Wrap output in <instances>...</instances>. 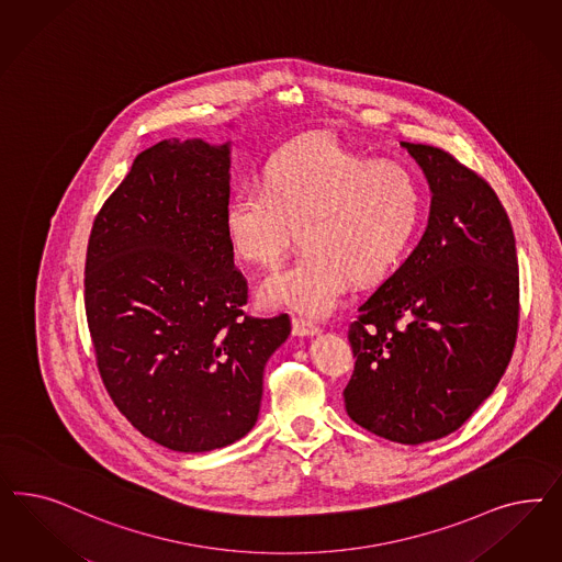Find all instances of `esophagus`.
Here are the masks:
<instances>
[{
  "mask_svg": "<svg viewBox=\"0 0 562 562\" xmlns=\"http://www.w3.org/2000/svg\"><path fill=\"white\" fill-rule=\"evenodd\" d=\"M318 326L312 325L308 321H304V318H291V333L295 335V337H312V335H318Z\"/></svg>",
  "mask_w": 562,
  "mask_h": 562,
  "instance_id": "34e87169",
  "label": "esophagus"
}]
</instances>
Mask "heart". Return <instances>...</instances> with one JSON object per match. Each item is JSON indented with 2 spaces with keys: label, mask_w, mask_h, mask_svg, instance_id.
Instances as JSON below:
<instances>
[{
  "label": "heart",
  "mask_w": 562,
  "mask_h": 562,
  "mask_svg": "<svg viewBox=\"0 0 562 562\" xmlns=\"http://www.w3.org/2000/svg\"><path fill=\"white\" fill-rule=\"evenodd\" d=\"M422 215L424 190L409 167L310 136L277 148L258 186L229 196L223 227L237 258L260 269L281 260L295 229L302 250L260 285V302L325 316L349 279L374 283L395 269Z\"/></svg>",
  "instance_id": "heart-1"
}]
</instances>
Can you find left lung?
I'll list each match as a JSON object with an SVG mask.
<instances>
[{"mask_svg": "<svg viewBox=\"0 0 562 562\" xmlns=\"http://www.w3.org/2000/svg\"><path fill=\"white\" fill-rule=\"evenodd\" d=\"M401 145L428 178L430 218L349 325L356 366L344 398L368 432L422 445L461 428L503 379L517 341L519 265L488 181L442 148Z\"/></svg>", "mask_w": 562, "mask_h": 562, "instance_id": "8db88e82", "label": "left lung"}]
</instances>
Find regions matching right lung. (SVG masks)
I'll return each instance as SVG.
<instances>
[{
  "label": "right lung",
  "instance_id": "obj_1",
  "mask_svg": "<svg viewBox=\"0 0 562 562\" xmlns=\"http://www.w3.org/2000/svg\"><path fill=\"white\" fill-rule=\"evenodd\" d=\"M229 145L161 140L140 153L92 223L85 308L115 407L180 453L252 430L262 372L290 335L288 314L254 318L223 209Z\"/></svg>",
  "mask_w": 562,
  "mask_h": 562
}]
</instances>
